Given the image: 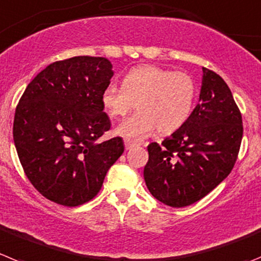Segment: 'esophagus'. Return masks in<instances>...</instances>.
Masks as SVG:
<instances>
[{
  "label": "esophagus",
  "instance_id": "esophagus-1",
  "mask_svg": "<svg viewBox=\"0 0 261 261\" xmlns=\"http://www.w3.org/2000/svg\"><path fill=\"white\" fill-rule=\"evenodd\" d=\"M124 145H125V149L129 150L132 149L133 146H137V145H141V142H137V141H133V140H124Z\"/></svg>",
  "mask_w": 261,
  "mask_h": 261
}]
</instances>
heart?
Here are the masks:
<instances>
[{"mask_svg":"<svg viewBox=\"0 0 261 261\" xmlns=\"http://www.w3.org/2000/svg\"><path fill=\"white\" fill-rule=\"evenodd\" d=\"M197 97V84L193 76L158 66H140L129 71L123 87L109 83L102 90L101 102L112 118H123L135 107L138 111L119 124L118 135L141 138L180 129L190 118Z\"/></svg>","mask_w":261,"mask_h":261,"instance_id":"b5f03b06","label":"heart"}]
</instances>
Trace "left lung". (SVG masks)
Instances as JSON below:
<instances>
[{"mask_svg":"<svg viewBox=\"0 0 261 261\" xmlns=\"http://www.w3.org/2000/svg\"><path fill=\"white\" fill-rule=\"evenodd\" d=\"M243 136L242 115L221 76L203 67L199 103L185 124L162 143L147 146V189L159 202L186 207L225 180Z\"/></svg>","mask_w":261,"mask_h":261,"instance_id":"left-lung-1","label":"left lung"}]
</instances>
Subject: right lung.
<instances>
[{
	"mask_svg": "<svg viewBox=\"0 0 261 261\" xmlns=\"http://www.w3.org/2000/svg\"><path fill=\"white\" fill-rule=\"evenodd\" d=\"M112 76L107 58L73 57L49 64L21 95L13 128L16 152L28 180L51 202H89L124 152L121 137L98 141L111 126L101 94Z\"/></svg>",
	"mask_w": 261,
	"mask_h": 261,
	"instance_id": "1",
	"label": "right lung"
}]
</instances>
